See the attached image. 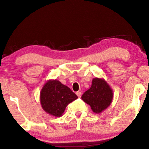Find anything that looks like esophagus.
I'll return each mask as SVG.
<instances>
[{
	"label": "esophagus",
	"mask_w": 149,
	"mask_h": 149,
	"mask_svg": "<svg viewBox=\"0 0 149 149\" xmlns=\"http://www.w3.org/2000/svg\"><path fill=\"white\" fill-rule=\"evenodd\" d=\"M76 95H77V96L78 97H81V92H80V91H78V92H76Z\"/></svg>",
	"instance_id": "34e87169"
}]
</instances>
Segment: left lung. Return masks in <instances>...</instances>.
<instances>
[{"label":"left lung","instance_id":"obj_1","mask_svg":"<svg viewBox=\"0 0 149 149\" xmlns=\"http://www.w3.org/2000/svg\"><path fill=\"white\" fill-rule=\"evenodd\" d=\"M82 99L96 114L102 113L110 106L113 100V91L104 78H95L91 88L82 95Z\"/></svg>","mask_w":149,"mask_h":149}]
</instances>
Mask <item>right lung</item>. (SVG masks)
Wrapping results in <instances>:
<instances>
[{
    "mask_svg": "<svg viewBox=\"0 0 149 149\" xmlns=\"http://www.w3.org/2000/svg\"><path fill=\"white\" fill-rule=\"evenodd\" d=\"M78 96L68 86L58 80H49L40 92V103L45 112L55 117H61L67 105Z\"/></svg>",
    "mask_w": 149,
    "mask_h": 149,
    "instance_id": "obj_1",
    "label": "right lung"
}]
</instances>
